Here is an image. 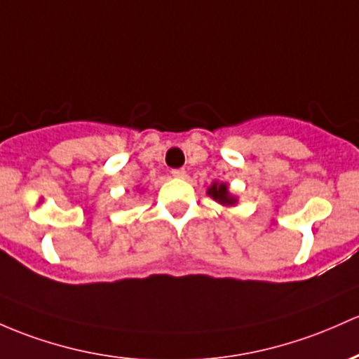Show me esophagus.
<instances>
[{"instance_id":"1","label":"esophagus","mask_w":359,"mask_h":359,"mask_svg":"<svg viewBox=\"0 0 359 359\" xmlns=\"http://www.w3.org/2000/svg\"><path fill=\"white\" fill-rule=\"evenodd\" d=\"M172 175L177 177V179H184V177H186V170H184V168H173Z\"/></svg>"}]
</instances>
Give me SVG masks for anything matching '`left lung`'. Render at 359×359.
I'll return each mask as SVG.
<instances>
[{"label": "left lung", "instance_id": "8db88e82", "mask_svg": "<svg viewBox=\"0 0 359 359\" xmlns=\"http://www.w3.org/2000/svg\"><path fill=\"white\" fill-rule=\"evenodd\" d=\"M208 194H211L218 203L222 204H233L235 199L228 194V187L226 184H212Z\"/></svg>", "mask_w": 359, "mask_h": 359}]
</instances>
